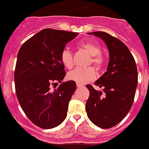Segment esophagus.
<instances>
[{"instance_id": "1", "label": "esophagus", "mask_w": 149, "mask_h": 149, "mask_svg": "<svg viewBox=\"0 0 149 149\" xmlns=\"http://www.w3.org/2000/svg\"><path fill=\"white\" fill-rule=\"evenodd\" d=\"M76 86H77V87L80 88V87H83V86H84V85H83V84H79V83H76Z\"/></svg>"}]
</instances>
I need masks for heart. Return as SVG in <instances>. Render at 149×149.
Returning <instances> with one entry per match:
<instances>
[{
  "mask_svg": "<svg viewBox=\"0 0 149 149\" xmlns=\"http://www.w3.org/2000/svg\"><path fill=\"white\" fill-rule=\"evenodd\" d=\"M78 47L86 51L89 55L90 59L87 65L93 64L96 70H101L104 65V57L101 54V46L93 41H84L79 43ZM60 60L63 65L66 68L71 69L74 65L73 56L68 50H63L60 55ZM95 77V72L93 67L89 66L86 68H77L68 74V79L75 81L79 84H85L92 81Z\"/></svg>",
  "mask_w": 149,
  "mask_h": 149,
  "instance_id": "b5f03b06",
  "label": "heart"
}]
</instances>
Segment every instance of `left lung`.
Wrapping results in <instances>:
<instances>
[{
	"mask_svg": "<svg viewBox=\"0 0 149 149\" xmlns=\"http://www.w3.org/2000/svg\"><path fill=\"white\" fill-rule=\"evenodd\" d=\"M104 41L110 54L107 72L95 85H86L89 97L86 110L91 122L101 128H110L119 124L131 110L138 83L136 63L128 48L119 39L102 31L89 33Z\"/></svg>",
	"mask_w": 149,
	"mask_h": 149,
	"instance_id": "1",
	"label": "left lung"
}]
</instances>
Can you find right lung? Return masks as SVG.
Masks as SVG:
<instances>
[{"label":"right lung","instance_id":"add662e5","mask_svg":"<svg viewBox=\"0 0 149 149\" xmlns=\"http://www.w3.org/2000/svg\"><path fill=\"white\" fill-rule=\"evenodd\" d=\"M77 34L44 29L27 39L18 51L14 74L17 98L28 119L41 128L56 127L66 117L75 82L53 86L65 77L60 55Z\"/></svg>","mask_w":149,"mask_h":149}]
</instances>
